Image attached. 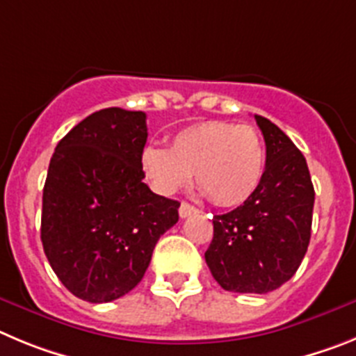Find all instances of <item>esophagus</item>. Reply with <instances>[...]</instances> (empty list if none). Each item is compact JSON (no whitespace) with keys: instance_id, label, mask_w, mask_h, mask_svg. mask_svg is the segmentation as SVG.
Instances as JSON below:
<instances>
[{"instance_id":"1","label":"esophagus","mask_w":356,"mask_h":356,"mask_svg":"<svg viewBox=\"0 0 356 356\" xmlns=\"http://www.w3.org/2000/svg\"><path fill=\"white\" fill-rule=\"evenodd\" d=\"M198 209L195 206H191V204H188V202H182L181 207H179V216L181 218H188L191 216V214H197Z\"/></svg>"}]
</instances>
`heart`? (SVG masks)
I'll return each instance as SVG.
<instances>
[{"label": "heart", "instance_id": "obj_1", "mask_svg": "<svg viewBox=\"0 0 356 356\" xmlns=\"http://www.w3.org/2000/svg\"><path fill=\"white\" fill-rule=\"evenodd\" d=\"M140 168L150 188L170 197L195 174L211 202L222 207L241 206L261 186L266 170L262 136L250 124L209 120L179 131L170 149L145 145Z\"/></svg>", "mask_w": 356, "mask_h": 356}]
</instances>
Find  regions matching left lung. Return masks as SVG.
I'll return each mask as SVG.
<instances>
[{
    "label": "left lung",
    "instance_id": "1",
    "mask_svg": "<svg viewBox=\"0 0 356 356\" xmlns=\"http://www.w3.org/2000/svg\"><path fill=\"white\" fill-rule=\"evenodd\" d=\"M255 122L266 142L264 177L243 206L213 218L206 262L225 291L264 294L286 284L305 257L314 186L289 136L261 115Z\"/></svg>",
    "mask_w": 356,
    "mask_h": 356
}]
</instances>
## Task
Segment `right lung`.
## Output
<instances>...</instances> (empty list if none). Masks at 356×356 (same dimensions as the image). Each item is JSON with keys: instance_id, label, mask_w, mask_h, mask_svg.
<instances>
[{"instance_id": "obj_1", "label": "right lung", "mask_w": 356, "mask_h": 356, "mask_svg": "<svg viewBox=\"0 0 356 356\" xmlns=\"http://www.w3.org/2000/svg\"><path fill=\"white\" fill-rule=\"evenodd\" d=\"M145 118L122 108L95 111L51 158L40 239L56 277L85 302H113L138 286L158 239L179 220L181 204L143 182Z\"/></svg>"}]
</instances>
